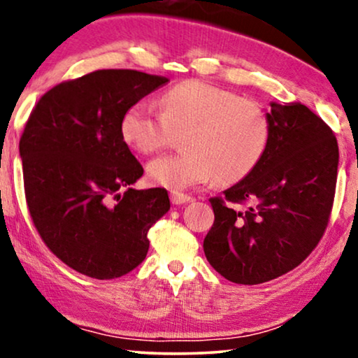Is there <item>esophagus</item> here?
I'll return each instance as SVG.
<instances>
[{
	"mask_svg": "<svg viewBox=\"0 0 358 358\" xmlns=\"http://www.w3.org/2000/svg\"><path fill=\"white\" fill-rule=\"evenodd\" d=\"M192 197L187 194H182V192H178V190H173L171 192V202L176 203V205H180V203H187V202H192Z\"/></svg>",
	"mask_w": 358,
	"mask_h": 358,
	"instance_id": "obj_1",
	"label": "esophagus"
}]
</instances>
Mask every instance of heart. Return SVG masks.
Wrapping results in <instances>:
<instances>
[{
	"label": "heart",
	"mask_w": 358,
	"mask_h": 358,
	"mask_svg": "<svg viewBox=\"0 0 358 358\" xmlns=\"http://www.w3.org/2000/svg\"><path fill=\"white\" fill-rule=\"evenodd\" d=\"M159 104L161 114L136 102L120 120L122 138L141 155L156 153L180 136L182 153L150 161L151 182L178 190L213 178L218 185H231L266 155L271 122L256 101L190 80L166 91Z\"/></svg>",
	"instance_id": "b5f03b06"
}]
</instances>
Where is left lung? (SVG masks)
<instances>
[{
    "mask_svg": "<svg viewBox=\"0 0 358 358\" xmlns=\"http://www.w3.org/2000/svg\"><path fill=\"white\" fill-rule=\"evenodd\" d=\"M271 138L251 174L212 197L205 257L220 275L257 285L300 266L321 241L336 195L339 146L301 102H272Z\"/></svg>",
    "mask_w": 358,
    "mask_h": 358,
    "instance_id": "left-lung-1",
    "label": "left lung"
}]
</instances>
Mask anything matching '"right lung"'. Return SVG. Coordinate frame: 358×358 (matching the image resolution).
<instances>
[{
    "label": "right lung",
    "instance_id": "add662e5",
    "mask_svg": "<svg viewBox=\"0 0 358 358\" xmlns=\"http://www.w3.org/2000/svg\"><path fill=\"white\" fill-rule=\"evenodd\" d=\"M163 76L97 70L47 91L24 127L19 153L29 213L45 246L97 280L145 261L150 228L168 212V190H136L143 174L120 135L124 112L164 86Z\"/></svg>",
    "mask_w": 358,
    "mask_h": 358
}]
</instances>
